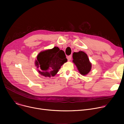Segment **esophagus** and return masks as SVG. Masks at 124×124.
Listing matches in <instances>:
<instances>
[{
  "label": "esophagus",
  "mask_w": 124,
  "mask_h": 124,
  "mask_svg": "<svg viewBox=\"0 0 124 124\" xmlns=\"http://www.w3.org/2000/svg\"><path fill=\"white\" fill-rule=\"evenodd\" d=\"M71 57H71V56H68V57H67V59H68V61H70L71 60Z\"/></svg>",
  "instance_id": "obj_1"
}]
</instances>
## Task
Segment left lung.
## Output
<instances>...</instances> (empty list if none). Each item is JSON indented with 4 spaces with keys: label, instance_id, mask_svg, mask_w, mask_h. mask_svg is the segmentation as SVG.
I'll return each mask as SVG.
<instances>
[{
    "label": "left lung",
    "instance_id": "8db88e82",
    "mask_svg": "<svg viewBox=\"0 0 124 124\" xmlns=\"http://www.w3.org/2000/svg\"><path fill=\"white\" fill-rule=\"evenodd\" d=\"M73 62L75 64L78 70L82 75H87L92 69V63L89 61L87 54L83 51L74 52Z\"/></svg>",
    "mask_w": 124,
    "mask_h": 124
}]
</instances>
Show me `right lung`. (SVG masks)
I'll use <instances>...</instances> for the list:
<instances>
[{
    "mask_svg": "<svg viewBox=\"0 0 124 124\" xmlns=\"http://www.w3.org/2000/svg\"><path fill=\"white\" fill-rule=\"evenodd\" d=\"M67 61L64 52L57 47L41 52L37 56L35 65L38 72L45 77H54L62 65Z\"/></svg>",
    "mask_w": 124,
    "mask_h": 124,
    "instance_id": "right-lung-1",
    "label": "right lung"
}]
</instances>
